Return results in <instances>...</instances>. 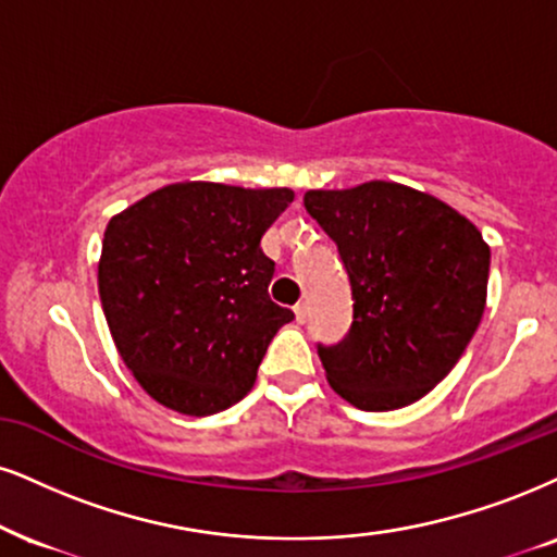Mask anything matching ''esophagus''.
Here are the masks:
<instances>
[{
	"label": "esophagus",
	"mask_w": 557,
	"mask_h": 557,
	"mask_svg": "<svg viewBox=\"0 0 557 557\" xmlns=\"http://www.w3.org/2000/svg\"><path fill=\"white\" fill-rule=\"evenodd\" d=\"M294 314H297V322L307 320V305H305V301H299V305L294 307Z\"/></svg>",
	"instance_id": "obj_1"
}]
</instances>
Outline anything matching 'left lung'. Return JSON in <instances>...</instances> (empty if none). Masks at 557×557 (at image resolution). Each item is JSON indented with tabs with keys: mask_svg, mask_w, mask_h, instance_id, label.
Instances as JSON below:
<instances>
[{
	"mask_svg": "<svg viewBox=\"0 0 557 557\" xmlns=\"http://www.w3.org/2000/svg\"><path fill=\"white\" fill-rule=\"evenodd\" d=\"M305 206L338 245L354 294L351 331L318 346L327 382L361 410L421 400L483 320L488 243L449 203L400 183L307 190Z\"/></svg>",
	"mask_w": 557,
	"mask_h": 557,
	"instance_id": "1",
	"label": "left lung"
}]
</instances>
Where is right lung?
Instances as JSON below:
<instances>
[{
  "label": "right lung",
  "instance_id": "right-lung-1",
  "mask_svg": "<svg viewBox=\"0 0 557 557\" xmlns=\"http://www.w3.org/2000/svg\"><path fill=\"white\" fill-rule=\"evenodd\" d=\"M292 201L289 188L185 181L108 222L102 312L152 400L201 418L250 393L268 343L294 320L268 297L273 260L260 247Z\"/></svg>",
  "mask_w": 557,
  "mask_h": 557
}]
</instances>
